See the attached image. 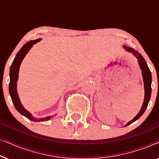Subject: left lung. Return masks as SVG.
Wrapping results in <instances>:
<instances>
[{"label": "left lung", "mask_w": 159, "mask_h": 159, "mask_svg": "<svg viewBox=\"0 0 159 159\" xmlns=\"http://www.w3.org/2000/svg\"><path fill=\"white\" fill-rule=\"evenodd\" d=\"M124 48H125V50H127V51L131 52L132 54L135 56V57L138 58V64L140 65V69L142 70V75L143 78V82H144V88H145V98L144 101H143V104L142 108L140 111V112L138 113V114L134 117V118L128 122L127 125H126L125 127H127V126L129 125L130 124L133 123L134 121L140 118V117L143 114V113L145 112V109H146L148 104V102L150 101V98H151V82H152V77H151V71L148 66L147 63L144 59V58L143 57V56L139 53L138 51H135V50L132 48L127 47L126 45H124Z\"/></svg>", "instance_id": "left-lung-1"}]
</instances>
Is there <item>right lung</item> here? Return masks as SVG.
<instances>
[{
	"label": "right lung",
	"mask_w": 159,
	"mask_h": 159,
	"mask_svg": "<svg viewBox=\"0 0 159 159\" xmlns=\"http://www.w3.org/2000/svg\"><path fill=\"white\" fill-rule=\"evenodd\" d=\"M41 40V38L37 39L35 40H32L29 41L27 43H25L23 45L22 48L19 50V51L17 53L16 57H15L14 61H13L11 66L10 68V82H9V93L11 98L12 102L14 103V105L16 108V109L21 114L24 115V116L27 117V119H29L30 120L33 121H48L49 119H51V116H48L43 119H35L32 116V114L30 112H28L25 108H24L22 105L21 104V102L19 101L18 94H17L16 91V82L18 80V76H19V66L22 60L25 58L26 54L27 53V52L29 51V50L31 48L32 45L35 43H38L39 41Z\"/></svg>",
	"instance_id": "add662e5"
}]
</instances>
